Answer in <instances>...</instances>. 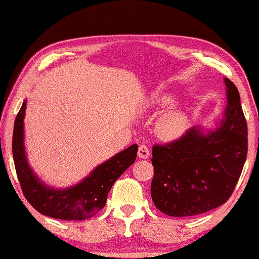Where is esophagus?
I'll list each match as a JSON object with an SVG mask.
<instances>
[{
    "label": "esophagus",
    "mask_w": 259,
    "mask_h": 259,
    "mask_svg": "<svg viewBox=\"0 0 259 259\" xmlns=\"http://www.w3.org/2000/svg\"><path fill=\"white\" fill-rule=\"evenodd\" d=\"M138 156L140 159H147L150 156V148L146 145H140L138 148Z\"/></svg>",
    "instance_id": "1"
}]
</instances>
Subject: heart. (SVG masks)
I'll return each mask as SVG.
<instances>
[{"label": "heart", "instance_id": "heart-1", "mask_svg": "<svg viewBox=\"0 0 259 259\" xmlns=\"http://www.w3.org/2000/svg\"><path fill=\"white\" fill-rule=\"evenodd\" d=\"M175 104V96L170 93L156 95L150 102V106L156 109H164ZM188 126V119L182 109H170L157 119L155 123V134L165 142H172L181 138Z\"/></svg>", "mask_w": 259, "mask_h": 259}]
</instances>
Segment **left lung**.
Segmentation results:
<instances>
[{
    "instance_id": "1",
    "label": "left lung",
    "mask_w": 259,
    "mask_h": 259,
    "mask_svg": "<svg viewBox=\"0 0 259 259\" xmlns=\"http://www.w3.org/2000/svg\"><path fill=\"white\" fill-rule=\"evenodd\" d=\"M223 119L211 129L193 126L181 139L153 147L155 207L171 217H191L225 203L247 159L248 131L233 82L224 78Z\"/></svg>"
}]
</instances>
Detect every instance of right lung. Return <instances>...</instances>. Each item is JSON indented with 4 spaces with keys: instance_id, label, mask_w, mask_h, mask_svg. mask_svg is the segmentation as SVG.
Listing matches in <instances>:
<instances>
[{
    "instance_id": "right-lung-1",
    "label": "right lung",
    "mask_w": 259,
    "mask_h": 259,
    "mask_svg": "<svg viewBox=\"0 0 259 259\" xmlns=\"http://www.w3.org/2000/svg\"><path fill=\"white\" fill-rule=\"evenodd\" d=\"M26 100L17 114L12 137V154L21 190L38 212L63 221H83L95 216L106 204L113 184L134 163L138 145L134 144L103 162L75 185L56 188L41 181L28 163L25 147Z\"/></svg>"
}]
</instances>
